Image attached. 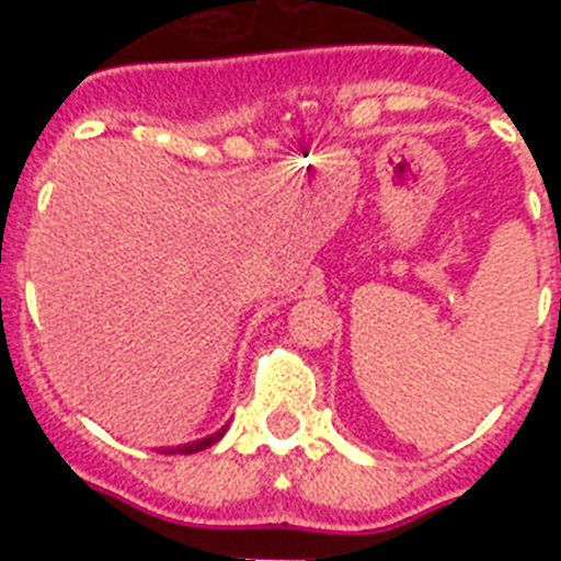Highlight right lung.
<instances>
[{
  "label": "right lung",
  "instance_id": "add662e5",
  "mask_svg": "<svg viewBox=\"0 0 561 561\" xmlns=\"http://www.w3.org/2000/svg\"><path fill=\"white\" fill-rule=\"evenodd\" d=\"M227 427H230V424H225V427H221V430H216V433L205 435V438H199V440H191V444H180V447H165V449H160V453H162V455H193V453H202V449L213 447V444H216V440H221V438H225Z\"/></svg>",
  "mask_w": 561,
  "mask_h": 561
}]
</instances>
